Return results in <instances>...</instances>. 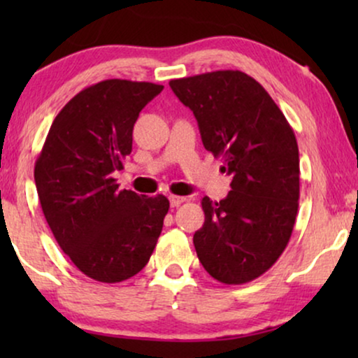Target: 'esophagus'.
I'll list each match as a JSON object with an SVG mask.
<instances>
[{"mask_svg": "<svg viewBox=\"0 0 358 358\" xmlns=\"http://www.w3.org/2000/svg\"><path fill=\"white\" fill-rule=\"evenodd\" d=\"M171 207H179L180 203L185 202V197H179V195H169Z\"/></svg>", "mask_w": 358, "mask_h": 358, "instance_id": "esophagus-1", "label": "esophagus"}]
</instances>
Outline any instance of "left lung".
Wrapping results in <instances>:
<instances>
[{
	"label": "left lung",
	"instance_id": "1",
	"mask_svg": "<svg viewBox=\"0 0 358 358\" xmlns=\"http://www.w3.org/2000/svg\"><path fill=\"white\" fill-rule=\"evenodd\" d=\"M169 86L194 112L205 150L233 178L227 199H202L205 223L194 234L199 261L227 285L251 282L290 241L300 199L295 134L268 92L239 70L179 78Z\"/></svg>",
	"mask_w": 358,
	"mask_h": 358
}]
</instances>
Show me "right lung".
I'll list each match as a JSON object with an SVG mask.
<instances>
[{
    "instance_id": "obj_1",
    "label": "right lung",
    "mask_w": 358,
    "mask_h": 358,
    "mask_svg": "<svg viewBox=\"0 0 358 358\" xmlns=\"http://www.w3.org/2000/svg\"><path fill=\"white\" fill-rule=\"evenodd\" d=\"M164 86L104 80L66 102L37 156L42 212L62 251L90 278L124 282L148 264L169 210L164 195L119 190L140 110Z\"/></svg>"
}]
</instances>
